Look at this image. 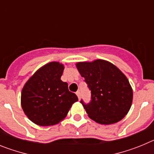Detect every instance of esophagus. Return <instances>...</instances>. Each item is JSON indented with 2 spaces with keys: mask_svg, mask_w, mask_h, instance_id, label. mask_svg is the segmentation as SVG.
Listing matches in <instances>:
<instances>
[{
  "mask_svg": "<svg viewBox=\"0 0 154 154\" xmlns=\"http://www.w3.org/2000/svg\"><path fill=\"white\" fill-rule=\"evenodd\" d=\"M76 95L78 96L79 99H80V98H81V92H80L79 91H77V92H76Z\"/></svg>",
  "mask_w": 154,
  "mask_h": 154,
  "instance_id": "esophagus-1",
  "label": "esophagus"
}]
</instances>
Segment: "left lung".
<instances>
[{
    "mask_svg": "<svg viewBox=\"0 0 154 154\" xmlns=\"http://www.w3.org/2000/svg\"><path fill=\"white\" fill-rule=\"evenodd\" d=\"M76 67L91 91L89 103L80 101L89 118L105 125L120 121L133 102V89L126 75L112 63L101 59L79 62Z\"/></svg>",
    "mask_w": 154,
    "mask_h": 154,
    "instance_id": "1",
    "label": "left lung"
}]
</instances>
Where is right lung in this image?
<instances>
[{
    "instance_id": "obj_1",
    "label": "right lung",
    "mask_w": 154,
    "mask_h": 154,
    "mask_svg": "<svg viewBox=\"0 0 154 154\" xmlns=\"http://www.w3.org/2000/svg\"><path fill=\"white\" fill-rule=\"evenodd\" d=\"M64 65L46 64L31 76L21 92V107L28 119L42 126H53L65 119L72 105L78 101L68 83L61 80Z\"/></svg>"
}]
</instances>
